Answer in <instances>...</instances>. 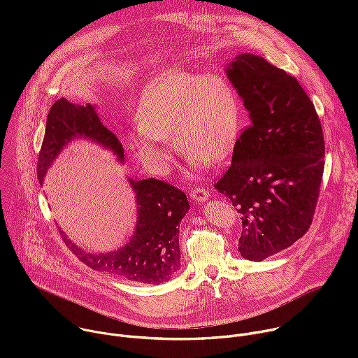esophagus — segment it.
Segmentation results:
<instances>
[{"instance_id":"34e87169","label":"esophagus","mask_w":358,"mask_h":358,"mask_svg":"<svg viewBox=\"0 0 358 358\" xmlns=\"http://www.w3.org/2000/svg\"><path fill=\"white\" fill-rule=\"evenodd\" d=\"M210 189H207V188H195V189H192L191 191V194H189V196L194 199V201H196V202H203V201H207V198L210 196Z\"/></svg>"}]
</instances>
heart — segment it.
Returning <instances> with one entry per match:
<instances>
[{"label":"heart","instance_id":"heart-1","mask_svg":"<svg viewBox=\"0 0 358 358\" xmlns=\"http://www.w3.org/2000/svg\"><path fill=\"white\" fill-rule=\"evenodd\" d=\"M138 123L127 134L136 159L155 174H164L169 151L164 140L188 152L192 167L225 160L241 129L239 101L232 86L218 75L167 71L144 89Z\"/></svg>","mask_w":358,"mask_h":358}]
</instances>
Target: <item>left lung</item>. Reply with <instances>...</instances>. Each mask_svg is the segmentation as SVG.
I'll list each match as a JSON object with an SVG mask.
<instances>
[{
    "label": "left lung",
    "mask_w": 358,
    "mask_h": 358,
    "mask_svg": "<svg viewBox=\"0 0 358 358\" xmlns=\"http://www.w3.org/2000/svg\"><path fill=\"white\" fill-rule=\"evenodd\" d=\"M225 72L250 124L215 188L242 215L241 257L261 262L312 224L324 170L323 130L299 82L262 57L241 54Z\"/></svg>",
    "instance_id": "8db88e82"
}]
</instances>
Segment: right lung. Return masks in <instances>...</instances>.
Wrapping results in <instances>:
<instances>
[{
	"label": "right lung",
	"mask_w": 358,
	"mask_h": 358,
	"mask_svg": "<svg viewBox=\"0 0 358 358\" xmlns=\"http://www.w3.org/2000/svg\"><path fill=\"white\" fill-rule=\"evenodd\" d=\"M75 140H89L109 150L124 163L119 138L101 123L96 106H79L65 97L55 101L46 119L45 137L38 159V180L45 176L61 151ZM137 206V221L129 242L110 252L90 253L73 243L61 231L65 243L79 261L97 272H106L140 283L159 285L170 280L181 266L178 245L180 222L189 210L187 195L156 178L127 177Z\"/></svg>",
	"instance_id": "right-lung-1"
}]
</instances>
